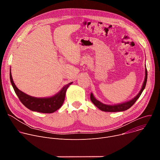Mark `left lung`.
Here are the masks:
<instances>
[{"instance_id": "left-lung-1", "label": "left lung", "mask_w": 160, "mask_h": 160, "mask_svg": "<svg viewBox=\"0 0 160 160\" xmlns=\"http://www.w3.org/2000/svg\"><path fill=\"white\" fill-rule=\"evenodd\" d=\"M147 78H148V72H147V69L146 67L145 69V78H144V81L143 82L142 88L141 90L139 91V92L138 94L135 97L132 98V99L126 101L125 102L120 103V104H114V105H108V104H105L101 101H98L95 98L93 94L91 93L90 94V100L93 102V104L98 107L100 110L105 112H120V111H124L125 110H127L129 109L135 102V101L139 99V98L141 96L142 92H143L144 89L145 88L146 82H147Z\"/></svg>"}]
</instances>
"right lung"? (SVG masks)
I'll use <instances>...</instances> for the list:
<instances>
[{
    "mask_svg": "<svg viewBox=\"0 0 160 160\" xmlns=\"http://www.w3.org/2000/svg\"><path fill=\"white\" fill-rule=\"evenodd\" d=\"M10 80L12 86L21 103L28 109L33 111L42 113H52L59 109L62 105L66 92L73 82L65 85L55 95L48 98H35L29 96L18 89L14 83L10 69Z\"/></svg>",
    "mask_w": 160,
    "mask_h": 160,
    "instance_id": "right-lung-1",
    "label": "right lung"
}]
</instances>
